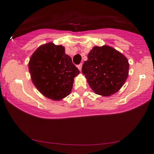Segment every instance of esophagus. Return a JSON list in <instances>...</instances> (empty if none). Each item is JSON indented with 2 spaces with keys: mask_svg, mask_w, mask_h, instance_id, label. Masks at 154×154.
<instances>
[{
  "mask_svg": "<svg viewBox=\"0 0 154 154\" xmlns=\"http://www.w3.org/2000/svg\"><path fill=\"white\" fill-rule=\"evenodd\" d=\"M77 67H78V69H79L80 71H81V69H82V64H80L78 65Z\"/></svg>",
  "mask_w": 154,
  "mask_h": 154,
  "instance_id": "1",
  "label": "esophagus"
}]
</instances>
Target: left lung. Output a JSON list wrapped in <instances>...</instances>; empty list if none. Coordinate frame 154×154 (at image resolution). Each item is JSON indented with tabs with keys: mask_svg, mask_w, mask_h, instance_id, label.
<instances>
[{
	"mask_svg": "<svg viewBox=\"0 0 154 154\" xmlns=\"http://www.w3.org/2000/svg\"><path fill=\"white\" fill-rule=\"evenodd\" d=\"M127 58L114 48L95 46L88 53L82 73L96 94L109 96L121 89L128 75Z\"/></svg>",
	"mask_w": 154,
	"mask_h": 154,
	"instance_id": "left-lung-1",
	"label": "left lung"
}]
</instances>
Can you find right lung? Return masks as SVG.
<instances>
[{"instance_id":"right-lung-1","label":"right lung","mask_w":154,"mask_h":154,"mask_svg":"<svg viewBox=\"0 0 154 154\" xmlns=\"http://www.w3.org/2000/svg\"><path fill=\"white\" fill-rule=\"evenodd\" d=\"M31 80L39 92L46 97L60 100L71 91L73 79L80 71L62 45L52 43L38 48L29 63Z\"/></svg>"}]
</instances>
